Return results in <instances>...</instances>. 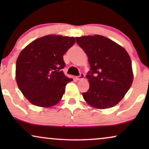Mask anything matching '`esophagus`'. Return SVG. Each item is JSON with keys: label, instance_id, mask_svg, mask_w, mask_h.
<instances>
[{"label": "esophagus", "instance_id": "obj_1", "mask_svg": "<svg viewBox=\"0 0 149 149\" xmlns=\"http://www.w3.org/2000/svg\"><path fill=\"white\" fill-rule=\"evenodd\" d=\"M84 77H85V74H83V73H80V75H79V76H78V77H77V79L78 81L82 80V79L84 78Z\"/></svg>", "mask_w": 149, "mask_h": 149}]
</instances>
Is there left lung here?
<instances>
[{"mask_svg":"<svg viewBox=\"0 0 149 149\" xmlns=\"http://www.w3.org/2000/svg\"><path fill=\"white\" fill-rule=\"evenodd\" d=\"M88 57L89 83L83 98L91 107L109 109L123 99L133 81L132 61L125 49L101 35L76 37Z\"/></svg>","mask_w":149,"mask_h":149,"instance_id":"1","label":"left lung"}]
</instances>
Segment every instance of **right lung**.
I'll use <instances>...</instances> for the list:
<instances>
[{
	"label": "right lung",
	"mask_w": 149,
	"mask_h": 149,
	"mask_svg": "<svg viewBox=\"0 0 149 149\" xmlns=\"http://www.w3.org/2000/svg\"><path fill=\"white\" fill-rule=\"evenodd\" d=\"M75 43L68 36L47 35L34 40L20 53L16 62L18 87L32 104L52 107L59 102L72 79L63 72V56Z\"/></svg>",
	"instance_id": "add662e5"
}]
</instances>
